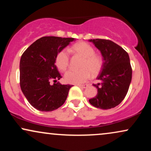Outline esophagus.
Masks as SVG:
<instances>
[{
    "mask_svg": "<svg viewBox=\"0 0 151 151\" xmlns=\"http://www.w3.org/2000/svg\"><path fill=\"white\" fill-rule=\"evenodd\" d=\"M88 86H89V84H78V86L83 88V89H85V88L87 87Z\"/></svg>",
    "mask_w": 151,
    "mask_h": 151,
    "instance_id": "obj_1",
    "label": "esophagus"
}]
</instances>
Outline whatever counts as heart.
<instances>
[{"label":"heart","instance_id":"heart-1","mask_svg":"<svg viewBox=\"0 0 151 151\" xmlns=\"http://www.w3.org/2000/svg\"><path fill=\"white\" fill-rule=\"evenodd\" d=\"M71 51L83 58L79 70H70L65 74V79L67 83L79 84L85 82L91 77H95L101 72L103 67V60L96 55L93 48L88 43L80 42L74 44ZM58 68L62 72L67 70L70 65V56L66 50H62L58 54L55 60Z\"/></svg>","mask_w":151,"mask_h":151}]
</instances>
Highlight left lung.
Masks as SVG:
<instances>
[{"label": "left lung", "mask_w": 151, "mask_h": 151, "mask_svg": "<svg viewBox=\"0 0 151 151\" xmlns=\"http://www.w3.org/2000/svg\"><path fill=\"white\" fill-rule=\"evenodd\" d=\"M89 42L101 52L104 63L97 77L101 82L93 84L97 89V94L89 101L99 109L114 108L124 99L132 79L129 54L109 40L93 39Z\"/></svg>", "instance_id": "obj_1"}]
</instances>
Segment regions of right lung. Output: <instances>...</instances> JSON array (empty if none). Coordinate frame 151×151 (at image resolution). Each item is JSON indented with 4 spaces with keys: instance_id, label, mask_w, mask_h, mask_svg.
I'll return each mask as SVG.
<instances>
[{
    "instance_id": "obj_1",
    "label": "right lung",
    "mask_w": 151,
    "mask_h": 151,
    "mask_svg": "<svg viewBox=\"0 0 151 151\" xmlns=\"http://www.w3.org/2000/svg\"><path fill=\"white\" fill-rule=\"evenodd\" d=\"M74 38L55 36L37 40L24 52L20 62V84L35 109L52 111L65 103L72 85L57 81L62 78L55 65L58 54ZM53 81L54 84L51 82Z\"/></svg>"
}]
</instances>
